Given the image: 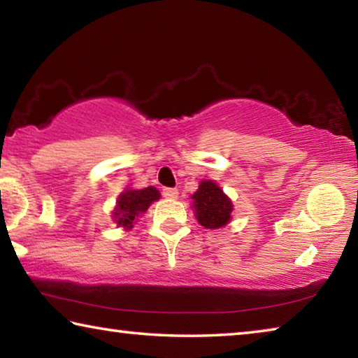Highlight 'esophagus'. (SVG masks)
<instances>
[{"label":"esophagus","mask_w":358,"mask_h":358,"mask_svg":"<svg viewBox=\"0 0 358 358\" xmlns=\"http://www.w3.org/2000/svg\"><path fill=\"white\" fill-rule=\"evenodd\" d=\"M162 196L167 199H177L178 197V189L177 187H164L162 189Z\"/></svg>","instance_id":"34e87169"}]
</instances>
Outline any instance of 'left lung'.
Segmentation results:
<instances>
[{
  "mask_svg": "<svg viewBox=\"0 0 358 358\" xmlns=\"http://www.w3.org/2000/svg\"><path fill=\"white\" fill-rule=\"evenodd\" d=\"M192 207L197 221L205 229L226 226L232 213V202L222 189L211 180H203L192 196Z\"/></svg>",
  "mask_w": 358,
  "mask_h": 358,
  "instance_id": "8db88e82",
  "label": "left lung"
}]
</instances>
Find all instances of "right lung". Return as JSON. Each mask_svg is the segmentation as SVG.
<instances>
[{"mask_svg":"<svg viewBox=\"0 0 358 358\" xmlns=\"http://www.w3.org/2000/svg\"><path fill=\"white\" fill-rule=\"evenodd\" d=\"M159 199V191L153 186L145 187V189L131 191L121 194L117 201V208L113 211V220L118 226L131 229L132 224L138 217V215L148 210L150 203Z\"/></svg>","mask_w":358,"mask_h":358,"instance_id":"obj_1","label":"right lung"}]
</instances>
